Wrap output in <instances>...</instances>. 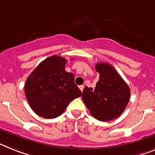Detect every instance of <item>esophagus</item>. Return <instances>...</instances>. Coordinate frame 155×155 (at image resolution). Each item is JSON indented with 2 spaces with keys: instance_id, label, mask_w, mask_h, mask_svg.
<instances>
[{
  "instance_id": "1",
  "label": "esophagus",
  "mask_w": 155,
  "mask_h": 155,
  "mask_svg": "<svg viewBox=\"0 0 155 155\" xmlns=\"http://www.w3.org/2000/svg\"><path fill=\"white\" fill-rule=\"evenodd\" d=\"M79 89H81V91L83 92V89H84V85H80V86H79Z\"/></svg>"
}]
</instances>
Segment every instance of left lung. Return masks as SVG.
<instances>
[{"label": "left lung", "instance_id": "1", "mask_svg": "<svg viewBox=\"0 0 155 155\" xmlns=\"http://www.w3.org/2000/svg\"><path fill=\"white\" fill-rule=\"evenodd\" d=\"M96 70L100 79L96 87H85L82 101L92 116L101 121H109L120 116L131 96L128 85L108 63L98 62Z\"/></svg>", "mask_w": 155, "mask_h": 155}]
</instances>
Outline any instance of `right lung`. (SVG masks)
I'll list each match as a JSON object with an SVG mask.
<instances>
[{
    "instance_id": "obj_1",
    "label": "right lung",
    "mask_w": 155,
    "mask_h": 155,
    "mask_svg": "<svg viewBox=\"0 0 155 155\" xmlns=\"http://www.w3.org/2000/svg\"><path fill=\"white\" fill-rule=\"evenodd\" d=\"M66 63L64 58L51 56L39 64L27 79L24 85L27 101L41 117L56 118L70 101L81 96L74 74L65 70Z\"/></svg>"
}]
</instances>
